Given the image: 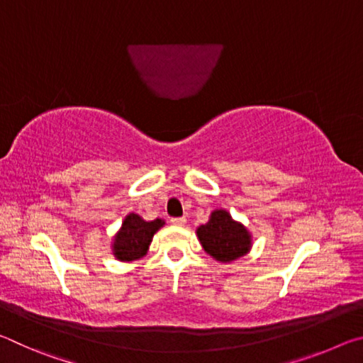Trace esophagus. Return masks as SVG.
<instances>
[{
  "label": "esophagus",
  "mask_w": 363,
  "mask_h": 363,
  "mask_svg": "<svg viewBox=\"0 0 363 363\" xmlns=\"http://www.w3.org/2000/svg\"><path fill=\"white\" fill-rule=\"evenodd\" d=\"M187 223L186 218H171V224L173 225H184Z\"/></svg>",
  "instance_id": "obj_1"
}]
</instances>
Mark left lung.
Instances as JSON below:
<instances>
[{
  "mask_svg": "<svg viewBox=\"0 0 363 363\" xmlns=\"http://www.w3.org/2000/svg\"><path fill=\"white\" fill-rule=\"evenodd\" d=\"M201 247L213 259L232 262L251 250V233L225 210H214L208 223L196 229Z\"/></svg>",
  "mask_w": 363,
  "mask_h": 363,
  "instance_id": "8db88e82",
  "label": "left lung"
}]
</instances>
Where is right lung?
<instances>
[{"label":"right lung","mask_w":363,"mask_h":363,"mask_svg":"<svg viewBox=\"0 0 363 363\" xmlns=\"http://www.w3.org/2000/svg\"><path fill=\"white\" fill-rule=\"evenodd\" d=\"M164 225L163 219L145 220L136 213L126 214L120 230L112 242L113 256L118 261L131 262L144 257L149 251L152 238Z\"/></svg>","instance_id":"obj_1"}]
</instances>
